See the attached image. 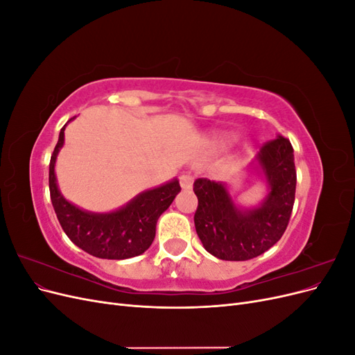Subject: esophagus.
Returning <instances> with one entry per match:
<instances>
[{
    "instance_id": "1",
    "label": "esophagus",
    "mask_w": 355,
    "mask_h": 355,
    "mask_svg": "<svg viewBox=\"0 0 355 355\" xmlns=\"http://www.w3.org/2000/svg\"><path fill=\"white\" fill-rule=\"evenodd\" d=\"M179 180H180V187L184 189H191L192 185H194V176L189 173H184L179 178Z\"/></svg>"
}]
</instances>
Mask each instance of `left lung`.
<instances>
[{"instance_id":"left-lung-1","label":"left lung","mask_w":355,"mask_h":355,"mask_svg":"<svg viewBox=\"0 0 355 355\" xmlns=\"http://www.w3.org/2000/svg\"><path fill=\"white\" fill-rule=\"evenodd\" d=\"M250 170L263 175L268 185L265 200L252 209L239 207L223 182H194L197 234L204 249L222 261H249L271 249L283 237L293 210L296 168L288 139L278 135L266 142Z\"/></svg>"}]
</instances>
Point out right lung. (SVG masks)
I'll return each instance as SVG.
<instances>
[{"instance_id":"obj_1","label":"right lung","mask_w":355,"mask_h":355,"mask_svg":"<svg viewBox=\"0 0 355 355\" xmlns=\"http://www.w3.org/2000/svg\"><path fill=\"white\" fill-rule=\"evenodd\" d=\"M65 127L67 124L60 128L49 170L51 204L62 230L75 245L101 259L120 261L142 254L155 239L158 218L179 194V180L173 179L161 187L144 191L114 211L93 213L83 210L62 196L56 180L55 166L65 142Z\"/></svg>"}]
</instances>
